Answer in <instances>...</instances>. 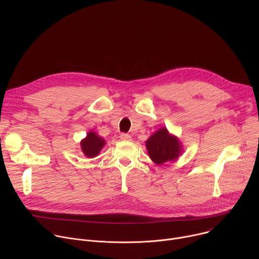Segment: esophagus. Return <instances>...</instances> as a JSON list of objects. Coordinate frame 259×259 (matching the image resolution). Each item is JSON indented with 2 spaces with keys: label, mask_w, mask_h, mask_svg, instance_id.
Returning a JSON list of instances; mask_svg holds the SVG:
<instances>
[{
  "label": "esophagus",
  "mask_w": 259,
  "mask_h": 259,
  "mask_svg": "<svg viewBox=\"0 0 259 259\" xmlns=\"http://www.w3.org/2000/svg\"><path fill=\"white\" fill-rule=\"evenodd\" d=\"M120 138L122 140H125V141H130L131 140V136L129 134H127V133H121Z\"/></svg>",
  "instance_id": "1"
}]
</instances>
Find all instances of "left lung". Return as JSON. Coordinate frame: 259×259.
Masks as SVG:
<instances>
[{
	"label": "left lung",
	"mask_w": 259,
	"mask_h": 259,
	"mask_svg": "<svg viewBox=\"0 0 259 259\" xmlns=\"http://www.w3.org/2000/svg\"><path fill=\"white\" fill-rule=\"evenodd\" d=\"M146 150L154 163L162 165L168 161H175L182 152L179 139L171 135L166 128H161L145 141Z\"/></svg>",
	"instance_id": "1"
}]
</instances>
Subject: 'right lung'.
<instances>
[{
    "label": "right lung",
    "instance_id": "add662e5",
    "mask_svg": "<svg viewBox=\"0 0 259 259\" xmlns=\"http://www.w3.org/2000/svg\"><path fill=\"white\" fill-rule=\"evenodd\" d=\"M104 144L105 140L103 138L98 136L95 132L90 131L81 141V149L87 158H94L98 156Z\"/></svg>",
    "mask_w": 259,
    "mask_h": 259
}]
</instances>
